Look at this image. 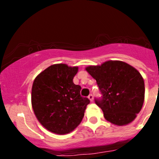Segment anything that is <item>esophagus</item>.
Returning a JSON list of instances; mask_svg holds the SVG:
<instances>
[{
	"instance_id": "34e87169",
	"label": "esophagus",
	"mask_w": 159,
	"mask_h": 159,
	"mask_svg": "<svg viewBox=\"0 0 159 159\" xmlns=\"http://www.w3.org/2000/svg\"><path fill=\"white\" fill-rule=\"evenodd\" d=\"M89 98L91 102H93V99H94V97H93V94H90L89 95Z\"/></svg>"
}]
</instances>
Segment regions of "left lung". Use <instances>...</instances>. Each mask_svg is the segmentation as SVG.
<instances>
[{
	"mask_svg": "<svg viewBox=\"0 0 159 159\" xmlns=\"http://www.w3.org/2000/svg\"><path fill=\"white\" fill-rule=\"evenodd\" d=\"M85 69L96 80L102 94V98L94 101L105 119L119 126L134 121L145 100V83L141 74L121 61H108Z\"/></svg>",
	"mask_w": 159,
	"mask_h": 159,
	"instance_id": "left-lung-1",
	"label": "left lung"
}]
</instances>
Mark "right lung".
<instances>
[{
    "mask_svg": "<svg viewBox=\"0 0 159 159\" xmlns=\"http://www.w3.org/2000/svg\"><path fill=\"white\" fill-rule=\"evenodd\" d=\"M78 70V67L56 64L41 72L34 81L32 108L39 122L51 132L68 134L82 121L90 100L81 97V87L74 84Z\"/></svg>",
    "mask_w": 159,
    "mask_h": 159,
    "instance_id": "add662e5",
    "label": "right lung"
}]
</instances>
